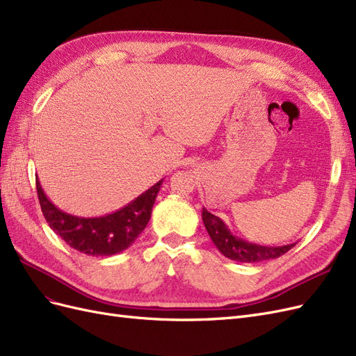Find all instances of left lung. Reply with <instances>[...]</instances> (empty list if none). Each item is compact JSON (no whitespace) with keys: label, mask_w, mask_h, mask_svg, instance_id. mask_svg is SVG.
<instances>
[{"label":"left lung","mask_w":356,"mask_h":356,"mask_svg":"<svg viewBox=\"0 0 356 356\" xmlns=\"http://www.w3.org/2000/svg\"><path fill=\"white\" fill-rule=\"evenodd\" d=\"M202 220L213 245L218 248V251L224 257L230 258L233 261L260 263L272 260V258L281 257L288 252L291 248L296 246V243H288L282 246H264L241 239L238 236L232 234L227 225L220 217L211 213L204 208L202 209Z\"/></svg>","instance_id":"8db88e82"}]
</instances>
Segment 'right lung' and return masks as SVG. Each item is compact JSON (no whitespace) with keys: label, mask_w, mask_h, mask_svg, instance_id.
I'll return each mask as SVG.
<instances>
[{"label":"right lung","mask_w":356,"mask_h":356,"mask_svg":"<svg viewBox=\"0 0 356 356\" xmlns=\"http://www.w3.org/2000/svg\"><path fill=\"white\" fill-rule=\"evenodd\" d=\"M161 184L163 179L123 208L102 217H77L63 212L46 196L38 177L37 193L46 221L62 241L83 254L108 257L127 250L147 227Z\"/></svg>","instance_id":"add662e5"}]
</instances>
